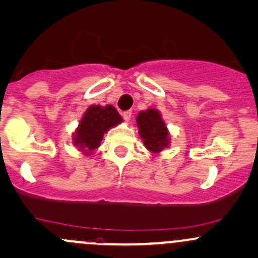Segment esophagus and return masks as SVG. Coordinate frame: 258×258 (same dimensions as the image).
I'll return each mask as SVG.
<instances>
[{"label": "esophagus", "mask_w": 258, "mask_h": 258, "mask_svg": "<svg viewBox=\"0 0 258 258\" xmlns=\"http://www.w3.org/2000/svg\"><path fill=\"white\" fill-rule=\"evenodd\" d=\"M122 116H123V118L126 121H130L131 120V116H132V111L131 110H128V111H124L123 114H122Z\"/></svg>", "instance_id": "34e87169"}]
</instances>
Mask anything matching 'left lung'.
Masks as SVG:
<instances>
[{
	"instance_id": "left-lung-1",
	"label": "left lung",
	"mask_w": 258,
	"mask_h": 258,
	"mask_svg": "<svg viewBox=\"0 0 258 258\" xmlns=\"http://www.w3.org/2000/svg\"><path fill=\"white\" fill-rule=\"evenodd\" d=\"M136 123L144 147L153 154H159L170 147V132L159 110L149 107L140 111L136 117Z\"/></svg>"
}]
</instances>
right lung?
Masks as SVG:
<instances>
[{
	"instance_id": "right-lung-1",
	"label": "right lung",
	"mask_w": 258,
	"mask_h": 258,
	"mask_svg": "<svg viewBox=\"0 0 258 258\" xmlns=\"http://www.w3.org/2000/svg\"><path fill=\"white\" fill-rule=\"evenodd\" d=\"M122 121L123 118L112 105H90L73 132V146L77 147L82 154L89 157L100 146L104 135Z\"/></svg>"
}]
</instances>
